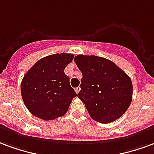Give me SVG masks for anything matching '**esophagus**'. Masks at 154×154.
<instances>
[{
    "label": "esophagus",
    "mask_w": 154,
    "mask_h": 154,
    "mask_svg": "<svg viewBox=\"0 0 154 154\" xmlns=\"http://www.w3.org/2000/svg\"><path fill=\"white\" fill-rule=\"evenodd\" d=\"M79 91H80V87H78V88H75V92H76V94H77L79 93Z\"/></svg>",
    "instance_id": "esophagus-1"
}]
</instances>
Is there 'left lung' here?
Here are the masks:
<instances>
[{
	"instance_id": "obj_1",
	"label": "left lung",
	"mask_w": 154,
	"mask_h": 154,
	"mask_svg": "<svg viewBox=\"0 0 154 154\" xmlns=\"http://www.w3.org/2000/svg\"><path fill=\"white\" fill-rule=\"evenodd\" d=\"M75 62L83 74L78 97L94 121L115 122L129 108L133 86L131 78L112 60L78 55Z\"/></svg>"
}]
</instances>
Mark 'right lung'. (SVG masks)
Instances as JSON below:
<instances>
[{"label":"right lung","instance_id":"obj_1","mask_svg":"<svg viewBox=\"0 0 154 154\" xmlns=\"http://www.w3.org/2000/svg\"><path fill=\"white\" fill-rule=\"evenodd\" d=\"M74 59L72 54L57 53L42 58L23 76L21 95L32 115L45 121L67 112L77 94L64 69Z\"/></svg>","mask_w":154,"mask_h":154}]
</instances>
